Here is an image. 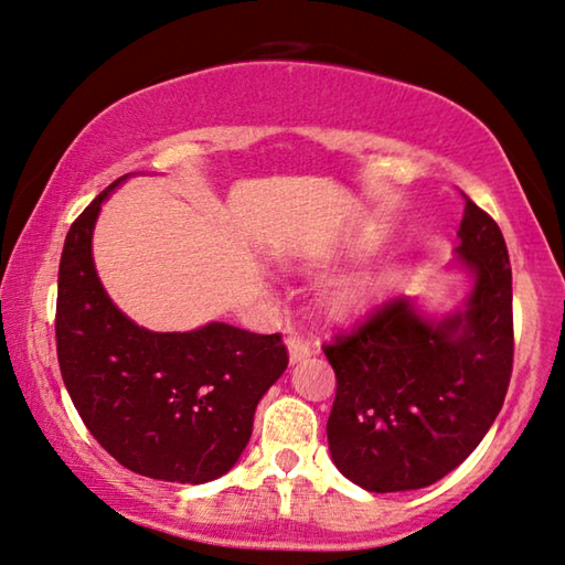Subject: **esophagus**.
Segmentation results:
<instances>
[{"mask_svg":"<svg viewBox=\"0 0 565 565\" xmlns=\"http://www.w3.org/2000/svg\"><path fill=\"white\" fill-rule=\"evenodd\" d=\"M285 345H288V358H290V365L295 363H302V360H308L312 355V348L305 343L300 335H290L285 340Z\"/></svg>","mask_w":565,"mask_h":565,"instance_id":"34e87169","label":"esophagus"}]
</instances>
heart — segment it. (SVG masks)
<instances>
[{
    "label": "heart",
    "mask_w": 565,
    "mask_h": 565,
    "mask_svg": "<svg viewBox=\"0 0 565 565\" xmlns=\"http://www.w3.org/2000/svg\"><path fill=\"white\" fill-rule=\"evenodd\" d=\"M391 290L383 270H360L330 285L326 292V310L335 320H353L375 310Z\"/></svg>",
    "instance_id": "obj_1"
}]
</instances>
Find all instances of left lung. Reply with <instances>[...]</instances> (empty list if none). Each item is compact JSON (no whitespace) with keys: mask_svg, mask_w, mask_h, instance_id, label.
Wrapping results in <instances>:
<instances>
[{"mask_svg":"<svg viewBox=\"0 0 565 565\" xmlns=\"http://www.w3.org/2000/svg\"><path fill=\"white\" fill-rule=\"evenodd\" d=\"M456 260L466 300L430 316L387 302L326 348L338 377L328 418L335 468L370 493L433 486L478 448L501 413L513 370V277L501 227L466 198Z\"/></svg>","mask_w":565,"mask_h":565,"instance_id":"1","label":"left lung"}]
</instances>
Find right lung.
Instances as JSON below:
<instances>
[{
  "instance_id": "right-lung-1",
  "label": "right lung",
  "mask_w": 565,
  "mask_h": 565,
  "mask_svg": "<svg viewBox=\"0 0 565 565\" xmlns=\"http://www.w3.org/2000/svg\"><path fill=\"white\" fill-rule=\"evenodd\" d=\"M109 184L72 222L57 282V358L95 440L135 473L200 486L243 456L260 397L288 367L280 335L227 322L154 332L129 320L102 285L92 235Z\"/></svg>"
}]
</instances>
